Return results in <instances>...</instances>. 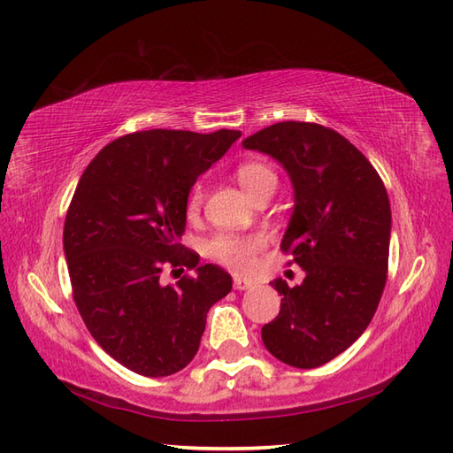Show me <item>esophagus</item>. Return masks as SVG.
I'll list each match as a JSON object with an SVG mask.
<instances>
[{"instance_id":"obj_1","label":"esophagus","mask_w":453,"mask_h":453,"mask_svg":"<svg viewBox=\"0 0 453 453\" xmlns=\"http://www.w3.org/2000/svg\"><path fill=\"white\" fill-rule=\"evenodd\" d=\"M234 288H235V290H251V288H253V282L243 280V278L235 276V278H234Z\"/></svg>"}]
</instances>
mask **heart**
Masks as SVG:
<instances>
[{"instance_id":"b5f03b06","label":"heart","mask_w":453,"mask_h":453,"mask_svg":"<svg viewBox=\"0 0 453 453\" xmlns=\"http://www.w3.org/2000/svg\"><path fill=\"white\" fill-rule=\"evenodd\" d=\"M235 177L239 185L243 187L249 196L255 198L261 192L268 188H276L278 177L268 167L266 163L261 161H245L237 167ZM204 200V190H202L200 182L190 188L187 196V214L196 216ZM263 249V239L257 235H218L208 243V255L214 258L216 263L232 268L235 273H249L255 266V257Z\"/></svg>"}]
</instances>
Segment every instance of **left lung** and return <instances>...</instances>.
I'll return each instance as SVG.
<instances>
[{"label": "left lung", "instance_id": "1", "mask_svg": "<svg viewBox=\"0 0 453 453\" xmlns=\"http://www.w3.org/2000/svg\"><path fill=\"white\" fill-rule=\"evenodd\" d=\"M268 153L294 185L282 251L305 271L300 286L276 278L280 313L263 326L266 350L294 368L331 362L358 339L388 280L391 208L378 171L339 132L278 122L243 140Z\"/></svg>", "mask_w": 453, "mask_h": 453}]
</instances>
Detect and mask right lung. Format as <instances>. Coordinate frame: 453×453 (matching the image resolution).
<instances>
[{
	"label": "right lung",
	"instance_id": "add662e5",
	"mask_svg": "<svg viewBox=\"0 0 453 453\" xmlns=\"http://www.w3.org/2000/svg\"><path fill=\"white\" fill-rule=\"evenodd\" d=\"M239 136L132 132L83 171L64 224L67 273L83 323L124 368L148 378L185 368L198 352L208 310L232 292L224 268L200 266L198 253L179 242L192 185ZM182 265L197 274L160 284L163 267Z\"/></svg>",
	"mask_w": 453,
	"mask_h": 453
}]
</instances>
